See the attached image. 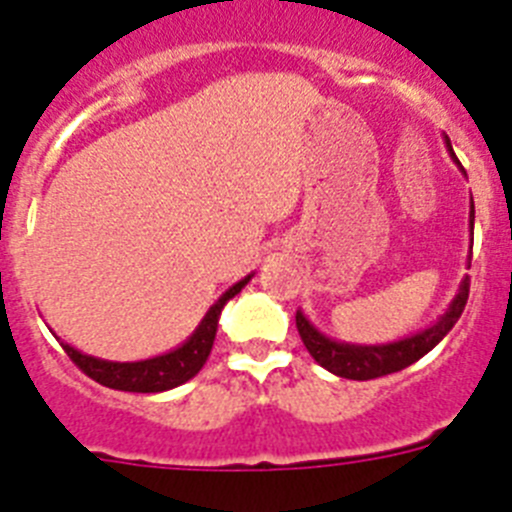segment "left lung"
I'll return each mask as SVG.
<instances>
[{"label": "left lung", "mask_w": 512, "mask_h": 512, "mask_svg": "<svg viewBox=\"0 0 512 512\" xmlns=\"http://www.w3.org/2000/svg\"><path fill=\"white\" fill-rule=\"evenodd\" d=\"M451 151V143H449ZM454 156V151H451ZM456 158V156H454ZM472 223H474V205H472ZM469 300V279H464L459 295L451 302V307L446 310V315H441V320L425 328L418 336H410L405 341L387 343V346H348V343H336L330 338L320 336L318 330L312 328L305 320L302 312H297V330H300V338L305 343V348L310 351V356L318 361L320 366H325L328 372L338 374L343 379H356V382H366V379L387 377V374L402 372L405 366L415 364L418 359H423L438 341H441L446 333L456 325V320L461 318V312L467 307Z\"/></svg>", "instance_id": "1"}]
</instances>
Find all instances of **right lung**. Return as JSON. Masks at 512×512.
<instances>
[{"label":"right lung","mask_w":512,"mask_h":512,"mask_svg":"<svg viewBox=\"0 0 512 512\" xmlns=\"http://www.w3.org/2000/svg\"><path fill=\"white\" fill-rule=\"evenodd\" d=\"M248 279L251 277L233 284V287L210 307V312L205 315L200 328L194 330L192 338H189L184 346L176 348V351H171V354L156 356V359L146 361H133V364H117V361H102L94 359V356L81 354V351L71 348L69 343H63V351H66V356H69L89 379L104 384V387H110V390L164 392L171 390V387H179V384L192 379L194 374L205 366L207 356H210L212 351V341H215L220 310H223V305L230 297H235L243 287H246Z\"/></svg>","instance_id":"1"}]
</instances>
